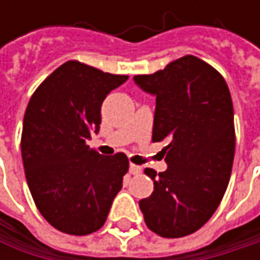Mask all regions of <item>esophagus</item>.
Listing matches in <instances>:
<instances>
[{
	"label": "esophagus",
	"instance_id": "esophagus-1",
	"mask_svg": "<svg viewBox=\"0 0 260 260\" xmlns=\"http://www.w3.org/2000/svg\"><path fill=\"white\" fill-rule=\"evenodd\" d=\"M129 173L131 175H140L141 173V167L140 166H135V164H131Z\"/></svg>",
	"mask_w": 260,
	"mask_h": 260
}]
</instances>
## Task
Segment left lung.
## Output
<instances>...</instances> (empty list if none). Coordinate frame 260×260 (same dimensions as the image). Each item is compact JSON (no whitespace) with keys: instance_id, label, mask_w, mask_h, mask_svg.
I'll return each instance as SVG.
<instances>
[{"instance_id":"obj_1","label":"left lung","mask_w":260,"mask_h":260,"mask_svg":"<svg viewBox=\"0 0 260 260\" xmlns=\"http://www.w3.org/2000/svg\"><path fill=\"white\" fill-rule=\"evenodd\" d=\"M134 81L156 96L152 141H166L167 170L156 173L153 192L140 200L146 226L162 238L199 231L217 211L232 173L234 104L220 72L185 55Z\"/></svg>"}]
</instances>
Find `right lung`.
Listing matches in <instances>:
<instances>
[{"label": "right lung", "mask_w": 260, "mask_h": 260, "mask_svg": "<svg viewBox=\"0 0 260 260\" xmlns=\"http://www.w3.org/2000/svg\"><path fill=\"white\" fill-rule=\"evenodd\" d=\"M126 79L71 60L28 102L21 138L25 178L39 212L60 232L99 231L122 189L126 155L102 156L87 140L99 131L104 99Z\"/></svg>", "instance_id": "obj_1"}]
</instances>
